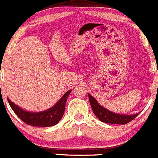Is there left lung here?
Instances as JSON below:
<instances>
[{
  "instance_id": "obj_1",
  "label": "left lung",
  "mask_w": 158,
  "mask_h": 158,
  "mask_svg": "<svg viewBox=\"0 0 158 158\" xmlns=\"http://www.w3.org/2000/svg\"><path fill=\"white\" fill-rule=\"evenodd\" d=\"M89 99L90 106L94 111V114L98 118L101 122H105V123L110 124H120V125H125L131 121L133 120L139 114H132V115H122V114H115L110 110H107L106 108L100 105L95 98L89 94Z\"/></svg>"
}]
</instances>
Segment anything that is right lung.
Listing matches in <instances>:
<instances>
[{
  "instance_id": "right-lung-1",
  "label": "right lung",
  "mask_w": 158,
  "mask_h": 158,
  "mask_svg": "<svg viewBox=\"0 0 158 158\" xmlns=\"http://www.w3.org/2000/svg\"><path fill=\"white\" fill-rule=\"evenodd\" d=\"M70 93L71 90L66 92L54 107L42 112L38 113L29 112L23 110L14 103L11 102L8 98V101L16 115L25 123L32 126L49 127V126H55L61 119L65 110L66 101Z\"/></svg>"
}]
</instances>
